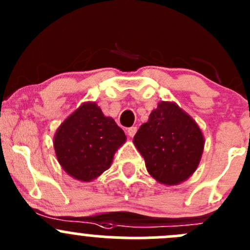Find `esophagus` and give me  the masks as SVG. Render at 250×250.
<instances>
[{
	"instance_id": "obj_1",
	"label": "esophagus",
	"mask_w": 250,
	"mask_h": 250,
	"mask_svg": "<svg viewBox=\"0 0 250 250\" xmlns=\"http://www.w3.org/2000/svg\"><path fill=\"white\" fill-rule=\"evenodd\" d=\"M135 133H137V127H130V128H128V129H127L128 137L133 138L135 135Z\"/></svg>"
}]
</instances>
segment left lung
Returning a JSON list of instances; mask_svg holds the SVG:
<instances>
[{"instance_id": "8db88e82", "label": "left lung", "mask_w": 250, "mask_h": 250, "mask_svg": "<svg viewBox=\"0 0 250 250\" xmlns=\"http://www.w3.org/2000/svg\"><path fill=\"white\" fill-rule=\"evenodd\" d=\"M148 174L163 185H179L197 169L204 137L196 121L173 102H160L133 139Z\"/></svg>"}]
</instances>
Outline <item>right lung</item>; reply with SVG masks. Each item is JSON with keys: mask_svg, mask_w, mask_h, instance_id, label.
Returning a JSON list of instances; mask_svg holds the SVG:
<instances>
[{"mask_svg": "<svg viewBox=\"0 0 250 250\" xmlns=\"http://www.w3.org/2000/svg\"><path fill=\"white\" fill-rule=\"evenodd\" d=\"M125 140L113 118L106 117L95 102H85L58 127L53 145L62 169L89 183L109 169Z\"/></svg>", "mask_w": 250, "mask_h": 250, "instance_id": "right-lung-1", "label": "right lung"}]
</instances>
